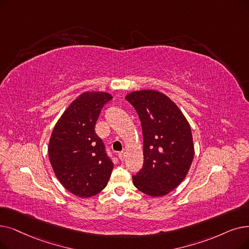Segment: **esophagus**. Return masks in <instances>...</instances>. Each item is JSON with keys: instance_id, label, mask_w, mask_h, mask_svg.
<instances>
[{"instance_id": "obj_1", "label": "esophagus", "mask_w": 249, "mask_h": 249, "mask_svg": "<svg viewBox=\"0 0 249 249\" xmlns=\"http://www.w3.org/2000/svg\"><path fill=\"white\" fill-rule=\"evenodd\" d=\"M118 157H119V159H120V160H124V159H125V151L123 150V151H121V153H119Z\"/></svg>"}]
</instances>
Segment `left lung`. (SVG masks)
<instances>
[{"label":"left lung","instance_id":"8db88e82","mask_svg":"<svg viewBox=\"0 0 249 249\" xmlns=\"http://www.w3.org/2000/svg\"><path fill=\"white\" fill-rule=\"evenodd\" d=\"M142 127L143 167L134 186L151 197L167 196L185 179L194 157L191 128L169 96L158 90L128 93Z\"/></svg>","mask_w":249,"mask_h":249}]
</instances>
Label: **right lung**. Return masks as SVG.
Segmentation results:
<instances>
[{"label":"right lung","instance_id":"right-lung-1","mask_svg":"<svg viewBox=\"0 0 249 249\" xmlns=\"http://www.w3.org/2000/svg\"><path fill=\"white\" fill-rule=\"evenodd\" d=\"M113 96L105 91H85L62 114L50 138L48 154L61 184L74 196L91 197L107 184L113 161L94 126L105 104Z\"/></svg>","mask_w":249,"mask_h":249}]
</instances>
